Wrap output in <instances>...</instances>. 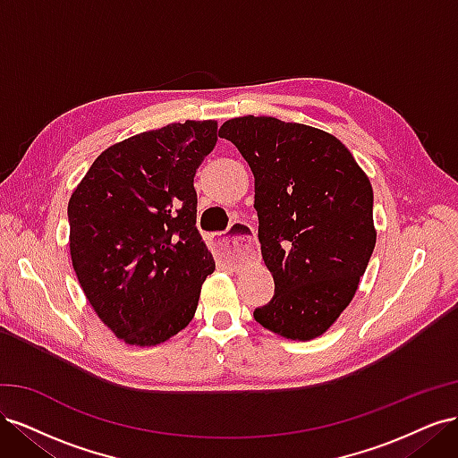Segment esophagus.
<instances>
[{
  "label": "esophagus",
  "mask_w": 458,
  "mask_h": 458,
  "mask_svg": "<svg viewBox=\"0 0 458 458\" xmlns=\"http://www.w3.org/2000/svg\"><path fill=\"white\" fill-rule=\"evenodd\" d=\"M217 258L224 261H244L254 252V229L244 221H234L227 234H214Z\"/></svg>",
  "instance_id": "obj_1"
}]
</instances>
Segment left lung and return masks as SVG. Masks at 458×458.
Listing matches in <instances>:
<instances>
[{"label":"left lung","instance_id":"1","mask_svg":"<svg viewBox=\"0 0 458 458\" xmlns=\"http://www.w3.org/2000/svg\"><path fill=\"white\" fill-rule=\"evenodd\" d=\"M219 137L254 174L261 256L275 296L254 318L313 340L350 306L377 244L372 187L335 135L271 116L227 120Z\"/></svg>","mask_w":458,"mask_h":458}]
</instances>
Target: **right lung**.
Wrapping results in <instances>:
<instances>
[{"instance_id": "obj_1", "label": "right lung", "mask_w": 458, "mask_h": 458, "mask_svg": "<svg viewBox=\"0 0 458 458\" xmlns=\"http://www.w3.org/2000/svg\"><path fill=\"white\" fill-rule=\"evenodd\" d=\"M217 122L187 120L103 150L68 202L71 256L101 321L131 345L183 330L216 263L197 229L195 174Z\"/></svg>"}]
</instances>
